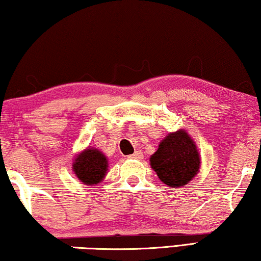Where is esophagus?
I'll use <instances>...</instances> for the list:
<instances>
[{"mask_svg":"<svg viewBox=\"0 0 261 261\" xmlns=\"http://www.w3.org/2000/svg\"><path fill=\"white\" fill-rule=\"evenodd\" d=\"M130 159H142L143 158V153L141 152V150H135V152L132 154V155H129Z\"/></svg>","mask_w":261,"mask_h":261,"instance_id":"1","label":"esophagus"}]
</instances>
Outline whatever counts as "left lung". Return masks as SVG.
<instances>
[{
	"mask_svg": "<svg viewBox=\"0 0 261 261\" xmlns=\"http://www.w3.org/2000/svg\"><path fill=\"white\" fill-rule=\"evenodd\" d=\"M150 166L162 182L181 187L199 172L200 156L195 143L185 130L169 133L150 156Z\"/></svg>",
	"mask_w": 261,
	"mask_h": 261,
	"instance_id": "8db88e82",
	"label": "left lung"
}]
</instances>
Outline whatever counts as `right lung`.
I'll return each instance as SVG.
<instances>
[{"label":"right lung","mask_w":261,"mask_h":261,"mask_svg":"<svg viewBox=\"0 0 261 261\" xmlns=\"http://www.w3.org/2000/svg\"><path fill=\"white\" fill-rule=\"evenodd\" d=\"M108 161L100 150L88 148L75 159L73 171L86 185L99 184L107 173Z\"/></svg>","instance_id":"add662e5"}]
</instances>
